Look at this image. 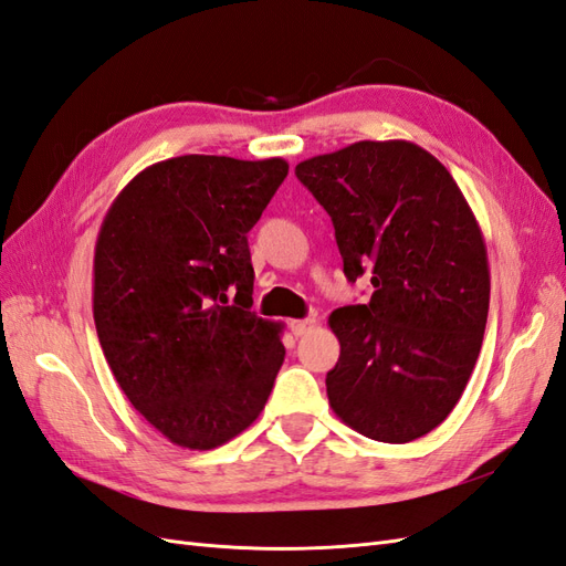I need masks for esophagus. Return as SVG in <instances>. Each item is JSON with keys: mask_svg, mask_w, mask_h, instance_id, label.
<instances>
[{"mask_svg": "<svg viewBox=\"0 0 566 566\" xmlns=\"http://www.w3.org/2000/svg\"><path fill=\"white\" fill-rule=\"evenodd\" d=\"M313 327H315V317H308V321H292V323H289V329H292V335H296V337L306 335V332L313 329Z\"/></svg>", "mask_w": 566, "mask_h": 566, "instance_id": "1", "label": "esophagus"}]
</instances>
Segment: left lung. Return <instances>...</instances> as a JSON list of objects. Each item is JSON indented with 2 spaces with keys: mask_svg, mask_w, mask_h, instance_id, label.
<instances>
[{
  "mask_svg": "<svg viewBox=\"0 0 566 566\" xmlns=\"http://www.w3.org/2000/svg\"><path fill=\"white\" fill-rule=\"evenodd\" d=\"M327 210L368 303L332 311L342 354L329 407L370 440L403 444L452 413L481 354L490 306L483 231L452 174L409 140H358L296 165Z\"/></svg>",
  "mask_w": 566,
  "mask_h": 566,
  "instance_id": "obj_1",
  "label": "left lung"
}]
</instances>
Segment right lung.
Wrapping results in <instances>:
<instances>
[{"label": "right lung", "mask_w": 566, "mask_h": 566, "mask_svg": "<svg viewBox=\"0 0 566 566\" xmlns=\"http://www.w3.org/2000/svg\"><path fill=\"white\" fill-rule=\"evenodd\" d=\"M286 159L181 155L145 167L109 206L93 260L99 346L134 409L184 449L249 428L284 364L282 325L251 313L245 234Z\"/></svg>", "instance_id": "right-lung-1"}]
</instances>
